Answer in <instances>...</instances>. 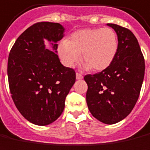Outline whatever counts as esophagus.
Segmentation results:
<instances>
[{
    "label": "esophagus",
    "mask_w": 150,
    "mask_h": 150,
    "mask_svg": "<svg viewBox=\"0 0 150 150\" xmlns=\"http://www.w3.org/2000/svg\"><path fill=\"white\" fill-rule=\"evenodd\" d=\"M76 78H77V80H81V79L83 78V76L81 75V73H76Z\"/></svg>",
    "instance_id": "esophagus-1"
}]
</instances>
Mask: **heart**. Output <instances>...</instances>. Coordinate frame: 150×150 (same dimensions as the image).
<instances>
[{
	"mask_svg": "<svg viewBox=\"0 0 150 150\" xmlns=\"http://www.w3.org/2000/svg\"><path fill=\"white\" fill-rule=\"evenodd\" d=\"M118 41L116 33L109 28H85L74 32L58 46V53L63 64L73 68L85 62L84 69L101 72L108 69L116 57Z\"/></svg>",
	"mask_w": 150,
	"mask_h": 150,
	"instance_id": "b5f03b06",
	"label": "heart"
}]
</instances>
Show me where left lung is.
Returning <instances> with one entry per match:
<instances>
[{
    "mask_svg": "<svg viewBox=\"0 0 150 150\" xmlns=\"http://www.w3.org/2000/svg\"><path fill=\"white\" fill-rule=\"evenodd\" d=\"M116 32L118 48L112 64L100 73L86 75V103L93 117L114 124L128 115L137 102L144 76V59L135 35L127 28L107 24Z\"/></svg>",
    "mask_w": 150,
    "mask_h": 150,
    "instance_id": "8db88e82",
    "label": "left lung"
}]
</instances>
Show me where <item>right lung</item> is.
Masks as SVG:
<instances>
[{"label": "right lung", "instance_id": "right-lung-1", "mask_svg": "<svg viewBox=\"0 0 150 150\" xmlns=\"http://www.w3.org/2000/svg\"><path fill=\"white\" fill-rule=\"evenodd\" d=\"M64 30L58 23H37L18 37L9 54L11 96L19 112L35 125H49L61 115L75 83L74 70L62 64L57 54ZM45 40L53 52L45 48Z\"/></svg>", "mask_w": 150, "mask_h": 150}]
</instances>
